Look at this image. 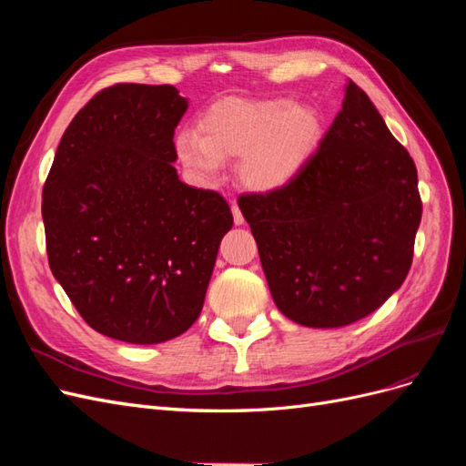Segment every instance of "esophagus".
Instances as JSON below:
<instances>
[{
	"label": "esophagus",
	"instance_id": "esophagus-1",
	"mask_svg": "<svg viewBox=\"0 0 466 466\" xmlns=\"http://www.w3.org/2000/svg\"><path fill=\"white\" fill-rule=\"evenodd\" d=\"M231 211H233V221H235V225H243V223H245V218H243L241 209H238L237 204L231 206Z\"/></svg>",
	"mask_w": 466,
	"mask_h": 466
}]
</instances>
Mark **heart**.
<instances>
[{"label": "heart", "instance_id": "obj_1", "mask_svg": "<svg viewBox=\"0 0 466 466\" xmlns=\"http://www.w3.org/2000/svg\"><path fill=\"white\" fill-rule=\"evenodd\" d=\"M200 134L180 132L175 151L200 185H214L223 159L241 157L237 175L255 192H270L298 175L322 139V118L313 106L276 101H223L200 120Z\"/></svg>", "mask_w": 466, "mask_h": 466}]
</instances>
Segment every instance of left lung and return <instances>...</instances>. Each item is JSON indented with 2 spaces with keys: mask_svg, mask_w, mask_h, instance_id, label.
<instances>
[{
  "mask_svg": "<svg viewBox=\"0 0 466 466\" xmlns=\"http://www.w3.org/2000/svg\"><path fill=\"white\" fill-rule=\"evenodd\" d=\"M238 208L276 307L311 329L377 311L410 270L421 219L410 153L351 79L301 171L276 190L243 194Z\"/></svg>",
  "mask_w": 466,
  "mask_h": 466,
  "instance_id": "obj_1",
  "label": "left lung"
}]
</instances>
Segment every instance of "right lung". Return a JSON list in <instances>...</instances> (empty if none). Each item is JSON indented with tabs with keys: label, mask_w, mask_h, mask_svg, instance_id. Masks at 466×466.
<instances>
[{
	"label": "right lung",
	"mask_w": 466,
	"mask_h": 466,
	"mask_svg": "<svg viewBox=\"0 0 466 466\" xmlns=\"http://www.w3.org/2000/svg\"><path fill=\"white\" fill-rule=\"evenodd\" d=\"M188 101L173 86L118 83L69 122L42 188L54 278L91 329L159 344L198 319L229 204L182 182L175 128Z\"/></svg>",
	"instance_id": "obj_1"
}]
</instances>
